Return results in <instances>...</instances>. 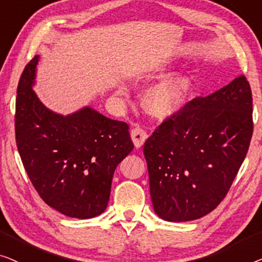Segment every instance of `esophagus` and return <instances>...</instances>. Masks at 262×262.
<instances>
[{
  "label": "esophagus",
  "mask_w": 262,
  "mask_h": 262,
  "mask_svg": "<svg viewBox=\"0 0 262 262\" xmlns=\"http://www.w3.org/2000/svg\"><path fill=\"white\" fill-rule=\"evenodd\" d=\"M130 135H132L133 142H134L136 148H140V147L145 143L146 139H147L146 130L139 126L133 128V129L130 130Z\"/></svg>",
  "instance_id": "esophagus-1"
}]
</instances>
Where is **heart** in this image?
Listing matches in <instances>:
<instances>
[{
    "instance_id": "obj_1",
    "label": "heart",
    "mask_w": 262,
    "mask_h": 262,
    "mask_svg": "<svg viewBox=\"0 0 262 262\" xmlns=\"http://www.w3.org/2000/svg\"><path fill=\"white\" fill-rule=\"evenodd\" d=\"M190 89L189 78L176 76L154 84L143 96V108L149 115L165 119L176 114L185 102Z\"/></svg>"
}]
</instances>
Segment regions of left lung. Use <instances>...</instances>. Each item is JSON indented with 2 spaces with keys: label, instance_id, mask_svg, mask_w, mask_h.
I'll list each match as a JSON object with an SVG mask.
<instances>
[{
  "label": "left lung",
  "instance_id": "1",
  "mask_svg": "<svg viewBox=\"0 0 262 262\" xmlns=\"http://www.w3.org/2000/svg\"><path fill=\"white\" fill-rule=\"evenodd\" d=\"M246 76L166 117L143 145L154 211L169 222L211 212L229 191L253 135Z\"/></svg>",
  "mask_w": 262,
  "mask_h": 262
}]
</instances>
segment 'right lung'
<instances>
[{
  "mask_svg": "<svg viewBox=\"0 0 262 262\" xmlns=\"http://www.w3.org/2000/svg\"><path fill=\"white\" fill-rule=\"evenodd\" d=\"M38 59L25 66L17 85V150L47 205L65 216L91 219L105 210L115 168L134 148L129 126L91 108L68 116L47 109L32 89Z\"/></svg>",
  "mask_w": 262,
  "mask_h": 262,
  "instance_id": "add662e5",
  "label": "right lung"
}]
</instances>
